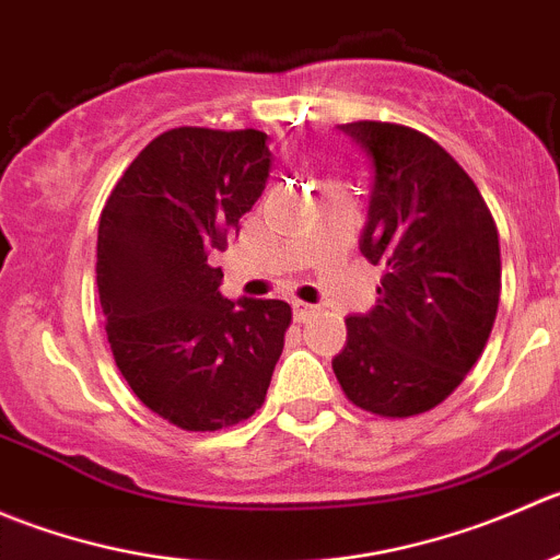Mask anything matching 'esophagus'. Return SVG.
I'll use <instances>...</instances> for the list:
<instances>
[{
  "label": "esophagus",
  "instance_id": "esophagus-1",
  "mask_svg": "<svg viewBox=\"0 0 560 560\" xmlns=\"http://www.w3.org/2000/svg\"><path fill=\"white\" fill-rule=\"evenodd\" d=\"M315 304H307V302H302V299H293V318L299 320V324H304V320L310 318V315L315 313Z\"/></svg>",
  "mask_w": 560,
  "mask_h": 560
}]
</instances>
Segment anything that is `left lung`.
Listing matches in <instances>:
<instances>
[{
  "label": "left lung",
  "instance_id": "left-lung-1",
  "mask_svg": "<svg viewBox=\"0 0 560 560\" xmlns=\"http://www.w3.org/2000/svg\"><path fill=\"white\" fill-rule=\"evenodd\" d=\"M340 127L373 168L359 247L386 272L375 307L346 318L331 370L362 411L417 417L485 351L501 296L495 220L463 165L424 132L370 119Z\"/></svg>",
  "mask_w": 560,
  "mask_h": 560
}]
</instances>
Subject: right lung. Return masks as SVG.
I'll return each mask as SVG.
<instances>
[{
	"instance_id": "1",
	"label": "right lung",
	"mask_w": 560,
	"mask_h": 560,
	"mask_svg": "<svg viewBox=\"0 0 560 560\" xmlns=\"http://www.w3.org/2000/svg\"><path fill=\"white\" fill-rule=\"evenodd\" d=\"M261 130L174 127L138 152L97 229V291L114 362L168 424L214 433L267 400L291 304L220 296L209 264L267 187Z\"/></svg>"
}]
</instances>
